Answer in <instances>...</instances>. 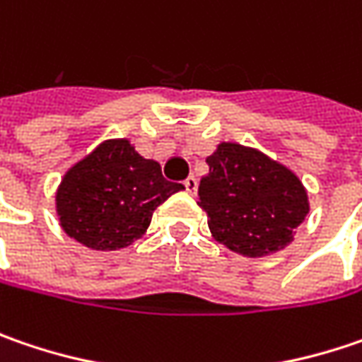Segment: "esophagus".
Wrapping results in <instances>:
<instances>
[{
    "label": "esophagus",
    "mask_w": 362,
    "mask_h": 362,
    "mask_svg": "<svg viewBox=\"0 0 362 362\" xmlns=\"http://www.w3.org/2000/svg\"><path fill=\"white\" fill-rule=\"evenodd\" d=\"M183 185H185V191L191 193V195L197 193V179H195V177H187V179L183 181Z\"/></svg>",
    "instance_id": "34e87169"
}]
</instances>
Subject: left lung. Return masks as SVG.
<instances>
[{"label":"left lung","mask_w":362,"mask_h":362,"mask_svg":"<svg viewBox=\"0 0 362 362\" xmlns=\"http://www.w3.org/2000/svg\"><path fill=\"white\" fill-rule=\"evenodd\" d=\"M206 163L199 208L218 243L244 257H267L293 240L310 211L308 193L293 173L232 142H222Z\"/></svg>","instance_id":"8db88e82"}]
</instances>
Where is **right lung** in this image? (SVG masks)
Listing matches in <instances>:
<instances>
[{
  "label": "right lung",
  "mask_w": 362,
  "mask_h": 362,
  "mask_svg": "<svg viewBox=\"0 0 362 362\" xmlns=\"http://www.w3.org/2000/svg\"><path fill=\"white\" fill-rule=\"evenodd\" d=\"M181 189L128 140H107L64 175L57 211L63 230L77 243L118 250L138 240L154 209Z\"/></svg>",
  "instance_id": "add662e5"
}]
</instances>
